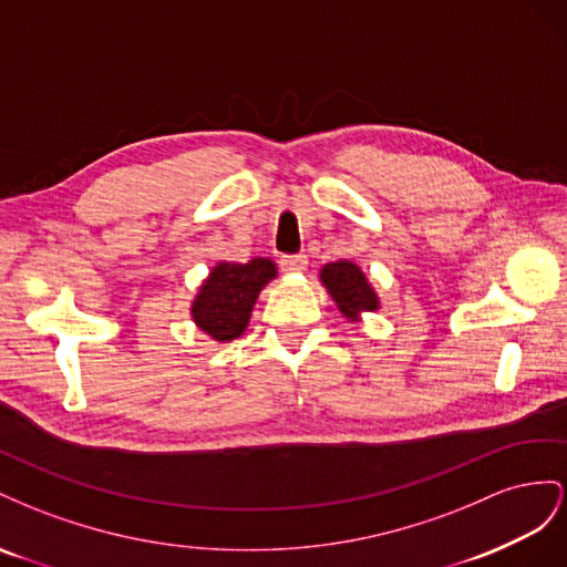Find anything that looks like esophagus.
Returning <instances> with one entry per match:
<instances>
[{"label":"esophagus","instance_id":"esophagus-1","mask_svg":"<svg viewBox=\"0 0 567 567\" xmlns=\"http://www.w3.org/2000/svg\"><path fill=\"white\" fill-rule=\"evenodd\" d=\"M280 266L285 272H303L306 268H309V258H306L303 254H297V256H282L280 258Z\"/></svg>","mask_w":567,"mask_h":567}]
</instances>
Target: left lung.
Masks as SVG:
<instances>
[{
    "label": "left lung",
    "instance_id": "8db88e82",
    "mask_svg": "<svg viewBox=\"0 0 567 567\" xmlns=\"http://www.w3.org/2000/svg\"><path fill=\"white\" fill-rule=\"evenodd\" d=\"M318 278L347 320L361 322L363 313H373L380 309L375 287L370 285L361 266L349 261V258L326 264L320 268Z\"/></svg>",
    "mask_w": 567,
    "mask_h": 567
}]
</instances>
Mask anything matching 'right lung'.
I'll return each instance as SVG.
<instances>
[{"label": "right lung", "mask_w": 567, "mask_h": 567, "mask_svg": "<svg viewBox=\"0 0 567 567\" xmlns=\"http://www.w3.org/2000/svg\"><path fill=\"white\" fill-rule=\"evenodd\" d=\"M275 278L278 266L266 256H254L247 264H216L192 299L194 326L218 344L233 342L249 328L258 295Z\"/></svg>", "instance_id": "add662e5"}]
</instances>
